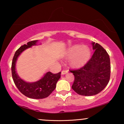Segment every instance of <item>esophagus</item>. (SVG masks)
Returning <instances> with one entry per match:
<instances>
[{"mask_svg":"<svg viewBox=\"0 0 124 124\" xmlns=\"http://www.w3.org/2000/svg\"><path fill=\"white\" fill-rule=\"evenodd\" d=\"M68 72V70H63L62 72V75H63V74H65L66 73H67Z\"/></svg>","mask_w":124,"mask_h":124,"instance_id":"34e87169","label":"esophagus"}]
</instances>
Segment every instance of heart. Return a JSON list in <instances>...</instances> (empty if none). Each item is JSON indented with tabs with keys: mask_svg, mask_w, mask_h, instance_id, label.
<instances>
[{
	"mask_svg": "<svg viewBox=\"0 0 124 124\" xmlns=\"http://www.w3.org/2000/svg\"><path fill=\"white\" fill-rule=\"evenodd\" d=\"M65 55L67 57H72L70 64L73 67L83 65L89 60L91 55V51L87 46L75 45L70 47L65 52Z\"/></svg>",
	"mask_w": 124,
	"mask_h": 124,
	"instance_id": "b5f03b06",
	"label": "heart"
}]
</instances>
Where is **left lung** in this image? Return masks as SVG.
<instances>
[{
  "mask_svg": "<svg viewBox=\"0 0 124 124\" xmlns=\"http://www.w3.org/2000/svg\"><path fill=\"white\" fill-rule=\"evenodd\" d=\"M92 46L95 51L89 62L80 68L70 70L74 76L72 89L81 95L98 94L106 87L109 81V55L99 44L92 42Z\"/></svg>",
  "mask_w": 124,
  "mask_h": 124,
  "instance_id": "left-lung-1",
  "label": "left lung"
}]
</instances>
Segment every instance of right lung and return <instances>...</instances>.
Wrapping results in <instances>:
<instances>
[{"mask_svg": "<svg viewBox=\"0 0 124 124\" xmlns=\"http://www.w3.org/2000/svg\"><path fill=\"white\" fill-rule=\"evenodd\" d=\"M38 40H32L20 47L15 52L12 62V76L14 83L20 92L31 99L47 98L55 89L56 83L61 77V72L56 74L48 72L39 80L34 82H27L22 79L16 71V63L18 57L26 49L37 45Z\"/></svg>", "mask_w": 124, "mask_h": 124, "instance_id": "add662e5", "label": "right lung"}]
</instances>
